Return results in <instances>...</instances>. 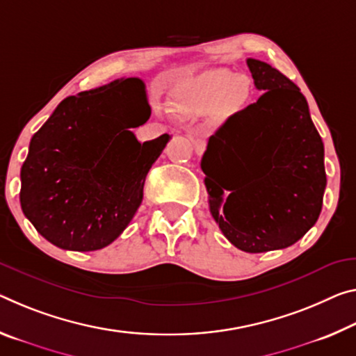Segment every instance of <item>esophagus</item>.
Instances as JSON below:
<instances>
[{"instance_id": "34e87169", "label": "esophagus", "mask_w": 356, "mask_h": 356, "mask_svg": "<svg viewBox=\"0 0 356 356\" xmlns=\"http://www.w3.org/2000/svg\"><path fill=\"white\" fill-rule=\"evenodd\" d=\"M193 145H195V152L198 155H201L202 152L206 150V140L204 139H193Z\"/></svg>"}]
</instances>
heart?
<instances>
[{
	"label": "heart",
	"instance_id": "obj_1",
	"mask_svg": "<svg viewBox=\"0 0 356 356\" xmlns=\"http://www.w3.org/2000/svg\"><path fill=\"white\" fill-rule=\"evenodd\" d=\"M250 82L228 70H211L184 82L177 109L185 114H206L217 107L225 115L244 109L250 99Z\"/></svg>",
	"mask_w": 356,
	"mask_h": 356
}]
</instances>
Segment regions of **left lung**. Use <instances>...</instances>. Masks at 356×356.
Here are the masks:
<instances>
[{
	"label": "left lung",
	"mask_w": 356,
	"mask_h": 356,
	"mask_svg": "<svg viewBox=\"0 0 356 356\" xmlns=\"http://www.w3.org/2000/svg\"><path fill=\"white\" fill-rule=\"evenodd\" d=\"M247 66L263 95L209 138L201 169L225 238L261 253L293 245L317 222L325 147L300 88L264 61L247 58Z\"/></svg>",
	"instance_id": "1"
}]
</instances>
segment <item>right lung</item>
Here are the masks:
<instances>
[{"label": "right lung", "instance_id": "right-lung-1", "mask_svg": "<svg viewBox=\"0 0 356 356\" xmlns=\"http://www.w3.org/2000/svg\"><path fill=\"white\" fill-rule=\"evenodd\" d=\"M150 117L145 83L117 79L56 106L31 138L20 206L42 238L65 250L114 242L143 202L149 169L169 134L140 144L131 128Z\"/></svg>", "mask_w": 356, "mask_h": 356}]
</instances>
